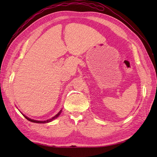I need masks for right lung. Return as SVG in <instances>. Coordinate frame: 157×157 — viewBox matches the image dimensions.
<instances>
[{"mask_svg": "<svg viewBox=\"0 0 157 157\" xmlns=\"http://www.w3.org/2000/svg\"><path fill=\"white\" fill-rule=\"evenodd\" d=\"M61 111H62V110H61L59 111V113H58V114H56V115L54 116V117H53L52 118H50V119H48V120H46V121H36V120H34V119H31V118H29V117H27L26 115H23V114L22 113V115L24 116V117L26 118V119H27L28 121H31V122H35V123H39V124H44V123H48V122H52V121H54V120H55L56 118H58L59 115H60V114H61Z\"/></svg>", "mask_w": 157, "mask_h": 157, "instance_id": "1", "label": "right lung"}]
</instances>
